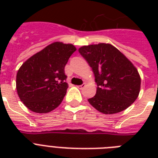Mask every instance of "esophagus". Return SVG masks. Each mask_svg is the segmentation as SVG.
I'll return each instance as SVG.
<instances>
[{
    "label": "esophagus",
    "instance_id": "esophagus-1",
    "mask_svg": "<svg viewBox=\"0 0 158 158\" xmlns=\"http://www.w3.org/2000/svg\"><path fill=\"white\" fill-rule=\"evenodd\" d=\"M84 87H85V84H81V85H79V86H77V88H79V89H84Z\"/></svg>",
    "mask_w": 158,
    "mask_h": 158
}]
</instances>
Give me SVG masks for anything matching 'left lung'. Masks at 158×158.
I'll list each match as a JSON object with an SVG mask.
<instances>
[{
    "label": "left lung",
    "instance_id": "8db88e82",
    "mask_svg": "<svg viewBox=\"0 0 158 158\" xmlns=\"http://www.w3.org/2000/svg\"><path fill=\"white\" fill-rule=\"evenodd\" d=\"M79 52L89 63L97 83L96 95L88 101L103 114H115L137 99L141 79L137 69L110 44L84 46Z\"/></svg>",
    "mask_w": 158,
    "mask_h": 158
}]
</instances>
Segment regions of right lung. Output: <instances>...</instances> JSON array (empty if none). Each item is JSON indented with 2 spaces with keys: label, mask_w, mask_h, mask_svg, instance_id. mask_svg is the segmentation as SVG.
I'll list each match as a JSON object with an SVG mask.
<instances>
[{
  "label": "right lung",
  "mask_w": 158,
  "mask_h": 158,
  "mask_svg": "<svg viewBox=\"0 0 158 158\" xmlns=\"http://www.w3.org/2000/svg\"><path fill=\"white\" fill-rule=\"evenodd\" d=\"M76 48L56 42L23 63L16 75L21 102L32 111L48 113L61 103L68 89L64 66Z\"/></svg>",
  "instance_id": "1"
}]
</instances>
